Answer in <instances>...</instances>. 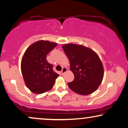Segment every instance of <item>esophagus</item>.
I'll return each mask as SVG.
<instances>
[{"instance_id": "esophagus-1", "label": "esophagus", "mask_w": 128, "mask_h": 128, "mask_svg": "<svg viewBox=\"0 0 128 128\" xmlns=\"http://www.w3.org/2000/svg\"><path fill=\"white\" fill-rule=\"evenodd\" d=\"M67 71H68V69H67V68H65V67H64V68H63L62 71H61V72H62V74H64V73L67 72Z\"/></svg>"}]
</instances>
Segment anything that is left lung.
<instances>
[{
  "instance_id": "left-lung-1",
  "label": "left lung",
  "mask_w": 128,
  "mask_h": 128,
  "mask_svg": "<svg viewBox=\"0 0 128 128\" xmlns=\"http://www.w3.org/2000/svg\"><path fill=\"white\" fill-rule=\"evenodd\" d=\"M70 62V70L74 74L69 88L81 95L94 93L104 78V69L99 56L90 48L82 44H66L62 45Z\"/></svg>"
}]
</instances>
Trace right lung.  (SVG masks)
<instances>
[{
    "mask_svg": "<svg viewBox=\"0 0 128 128\" xmlns=\"http://www.w3.org/2000/svg\"><path fill=\"white\" fill-rule=\"evenodd\" d=\"M57 44L40 40L30 44L24 52L21 61L22 74L32 92L41 94L52 89L59 74L54 72L46 56Z\"/></svg>",
    "mask_w": 128,
    "mask_h": 128,
    "instance_id": "1",
    "label": "right lung"
}]
</instances>
